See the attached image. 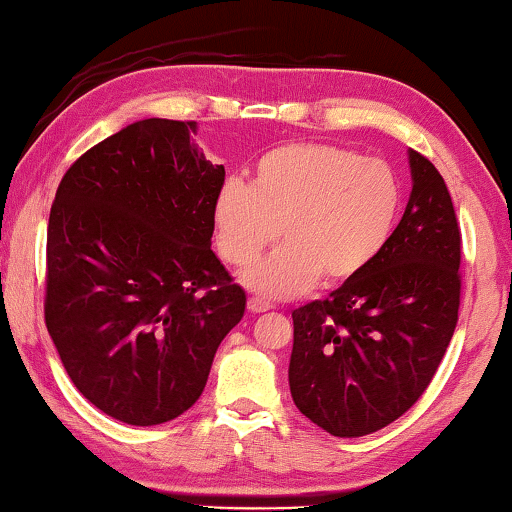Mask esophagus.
<instances>
[{"label": "esophagus", "instance_id": "34e87169", "mask_svg": "<svg viewBox=\"0 0 512 512\" xmlns=\"http://www.w3.org/2000/svg\"><path fill=\"white\" fill-rule=\"evenodd\" d=\"M268 309H273V305L268 300H262L257 296L248 298V311H253V314H262V311H268Z\"/></svg>", "mask_w": 512, "mask_h": 512}]
</instances>
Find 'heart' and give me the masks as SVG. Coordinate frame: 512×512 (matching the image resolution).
Returning <instances> with one entry per match:
<instances>
[{
	"label": "heart",
	"mask_w": 512,
	"mask_h": 512,
	"mask_svg": "<svg viewBox=\"0 0 512 512\" xmlns=\"http://www.w3.org/2000/svg\"><path fill=\"white\" fill-rule=\"evenodd\" d=\"M400 207V180L386 162L329 144H287L257 162L253 183L232 178L221 187L216 239L225 262L244 266L282 230L287 244L241 277L262 296L291 298L318 280L343 284L366 271Z\"/></svg>",
	"instance_id": "obj_1"
}]
</instances>
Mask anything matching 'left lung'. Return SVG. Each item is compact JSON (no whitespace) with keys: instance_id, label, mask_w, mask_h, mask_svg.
I'll use <instances>...</instances> for the list:
<instances>
[{"instance_id":"8db88e82","label":"left lung","mask_w":512,"mask_h":512,"mask_svg":"<svg viewBox=\"0 0 512 512\" xmlns=\"http://www.w3.org/2000/svg\"><path fill=\"white\" fill-rule=\"evenodd\" d=\"M402 221L366 271L293 311L291 397L339 438L395 422L427 391L461 305V228L438 169L409 151Z\"/></svg>"}]
</instances>
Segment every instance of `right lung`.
Segmentation results:
<instances>
[{"label": "right lung", "instance_id": "add662e5", "mask_svg": "<svg viewBox=\"0 0 512 512\" xmlns=\"http://www.w3.org/2000/svg\"><path fill=\"white\" fill-rule=\"evenodd\" d=\"M192 135L158 117L121 128L67 169L49 214L51 341L85 400L135 427L201 397L246 311L210 248L225 169Z\"/></svg>", "mask_w": 512, "mask_h": 512}]
</instances>
